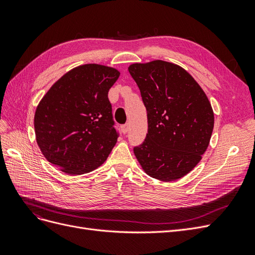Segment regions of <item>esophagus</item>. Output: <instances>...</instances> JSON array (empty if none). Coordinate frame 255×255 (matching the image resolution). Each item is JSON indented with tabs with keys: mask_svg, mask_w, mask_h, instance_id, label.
<instances>
[{
	"mask_svg": "<svg viewBox=\"0 0 255 255\" xmlns=\"http://www.w3.org/2000/svg\"><path fill=\"white\" fill-rule=\"evenodd\" d=\"M128 128H129V125H128V123H126V125L121 126V132L123 134H127L128 132Z\"/></svg>",
	"mask_w": 255,
	"mask_h": 255,
	"instance_id": "obj_1",
	"label": "esophagus"
}]
</instances>
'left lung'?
Masks as SVG:
<instances>
[{"label":"left lung","instance_id":"left-lung-1","mask_svg":"<svg viewBox=\"0 0 255 255\" xmlns=\"http://www.w3.org/2000/svg\"><path fill=\"white\" fill-rule=\"evenodd\" d=\"M128 72L140 90L148 133L134 146L136 158L150 176L174 181L201 160L214 128L210 101L194 78L163 60L133 64Z\"/></svg>","mask_w":255,"mask_h":255}]
</instances>
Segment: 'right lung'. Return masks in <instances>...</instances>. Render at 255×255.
<instances>
[{
	"mask_svg": "<svg viewBox=\"0 0 255 255\" xmlns=\"http://www.w3.org/2000/svg\"><path fill=\"white\" fill-rule=\"evenodd\" d=\"M119 75L110 67L80 66L61 76L42 98L34 119L37 143L61 171L87 173L109 157L119 137L109 90Z\"/></svg>",
	"mask_w": 255,
	"mask_h": 255,
	"instance_id": "add662e5",
	"label": "right lung"
}]
</instances>
